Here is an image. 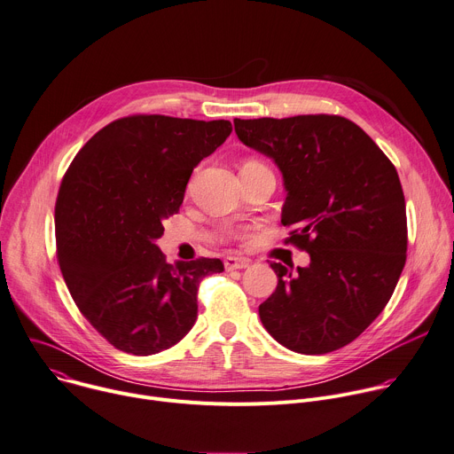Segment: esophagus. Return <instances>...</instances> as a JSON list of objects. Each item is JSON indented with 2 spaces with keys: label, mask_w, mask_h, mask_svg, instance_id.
<instances>
[{
  "label": "esophagus",
  "mask_w": 454,
  "mask_h": 454,
  "mask_svg": "<svg viewBox=\"0 0 454 454\" xmlns=\"http://www.w3.org/2000/svg\"><path fill=\"white\" fill-rule=\"evenodd\" d=\"M224 266H226L228 271H231V270H242V268H248V266H250V259L230 255V257L224 259Z\"/></svg>",
  "instance_id": "obj_1"
}]
</instances>
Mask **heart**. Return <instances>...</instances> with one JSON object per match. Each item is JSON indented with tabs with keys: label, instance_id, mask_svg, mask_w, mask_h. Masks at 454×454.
I'll return each mask as SVG.
<instances>
[{
	"label": "heart",
	"instance_id": "heart-1",
	"mask_svg": "<svg viewBox=\"0 0 454 454\" xmlns=\"http://www.w3.org/2000/svg\"><path fill=\"white\" fill-rule=\"evenodd\" d=\"M255 168H266V167H264V164H262L261 160H257V159H248V160H244V162H242L240 172H246V170H255Z\"/></svg>",
	"mask_w": 454,
	"mask_h": 454
}]
</instances>
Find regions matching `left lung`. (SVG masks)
I'll use <instances>...</instances> for the list:
<instances>
[{"label": "left lung", "instance_id": "obj_1", "mask_svg": "<svg viewBox=\"0 0 454 454\" xmlns=\"http://www.w3.org/2000/svg\"><path fill=\"white\" fill-rule=\"evenodd\" d=\"M239 139L271 157L287 197L284 242L309 254L295 273L280 264L259 306L287 349L324 355L353 342L389 302L405 266V199L395 164L342 115L233 119Z\"/></svg>", "mask_w": 454, "mask_h": 454}]
</instances>
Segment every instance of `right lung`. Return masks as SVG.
<instances>
[{
  "label": "right lung",
  "mask_w": 454,
  "mask_h": 454,
  "mask_svg": "<svg viewBox=\"0 0 454 454\" xmlns=\"http://www.w3.org/2000/svg\"><path fill=\"white\" fill-rule=\"evenodd\" d=\"M231 122L136 114L77 152L56 199V254L68 292L115 349L146 356L177 344L197 318L204 277L219 259L168 264L155 240L181 208L197 164Z\"/></svg>",
  "instance_id": "right-lung-1"
}]
</instances>
